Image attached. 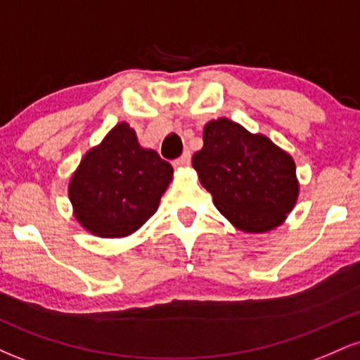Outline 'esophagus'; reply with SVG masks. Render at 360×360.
I'll return each mask as SVG.
<instances>
[{
    "label": "esophagus",
    "mask_w": 360,
    "mask_h": 360,
    "mask_svg": "<svg viewBox=\"0 0 360 360\" xmlns=\"http://www.w3.org/2000/svg\"><path fill=\"white\" fill-rule=\"evenodd\" d=\"M191 164V154L189 152H184L179 159L174 160V167H188Z\"/></svg>",
    "instance_id": "1"
}]
</instances>
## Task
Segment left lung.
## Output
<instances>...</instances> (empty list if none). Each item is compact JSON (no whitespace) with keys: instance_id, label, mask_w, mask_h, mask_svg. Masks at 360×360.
<instances>
[{"instance_id":"8db88e82","label":"left lung","mask_w":360,"mask_h":360,"mask_svg":"<svg viewBox=\"0 0 360 360\" xmlns=\"http://www.w3.org/2000/svg\"><path fill=\"white\" fill-rule=\"evenodd\" d=\"M193 167L213 203L237 230L266 233L286 221L300 196L289 152L230 118L210 120Z\"/></svg>"}]
</instances>
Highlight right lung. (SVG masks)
I'll list each match as a JSON object with an SVG mask.
<instances>
[{
	"instance_id": "add662e5",
	"label": "right lung",
	"mask_w": 360,
	"mask_h": 360,
	"mask_svg": "<svg viewBox=\"0 0 360 360\" xmlns=\"http://www.w3.org/2000/svg\"><path fill=\"white\" fill-rule=\"evenodd\" d=\"M172 174L171 164L140 146L134 128L120 122L86 152L69 179L74 218L96 237H128L157 212Z\"/></svg>"
}]
</instances>
